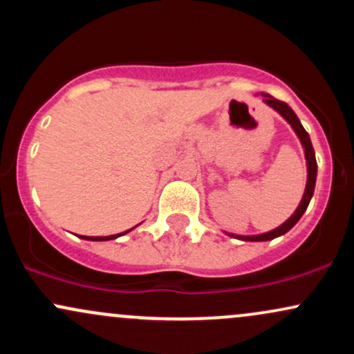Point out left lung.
Returning a JSON list of instances; mask_svg holds the SVG:
<instances>
[{"mask_svg": "<svg viewBox=\"0 0 354 354\" xmlns=\"http://www.w3.org/2000/svg\"><path fill=\"white\" fill-rule=\"evenodd\" d=\"M263 95V101L268 104V106H271L274 109V111H278L279 115H281L284 120L290 123L291 128H293V131L296 133V136L299 138V141H301V146L304 148V158H306V168H308V180H306V188H304V194L301 198V203L298 205V208L293 214H291L290 218L286 219V221L283 223L281 226H278V228L268 231V233H263V234H253V236H241V234H233V233H226L230 234V236L236 238V239H241V241H270V239H274L278 236H281V234L288 233L296 223L299 221V218L303 216V213L306 211L308 205H310L311 198H313V193H315V185H316V173H318V165H316V158H315V149H313V145H311V140H310V135L306 133V129L303 128L301 121L298 120V116L295 115V111L288 106L284 101H279L273 98L271 95H266V93H261Z\"/></svg>", "mask_w": 354, "mask_h": 354, "instance_id": "1", "label": "left lung"}]
</instances>
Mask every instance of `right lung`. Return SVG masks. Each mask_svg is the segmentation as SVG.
<instances>
[{
  "label": "right lung",
  "instance_id": "obj_1",
  "mask_svg": "<svg viewBox=\"0 0 354 354\" xmlns=\"http://www.w3.org/2000/svg\"><path fill=\"white\" fill-rule=\"evenodd\" d=\"M135 228H136V226H135ZM135 228H131V230H135ZM131 230L124 231V233H120V234H111V236H80V238L88 239V241H109V239H116V238L123 236V234L129 233V231H131Z\"/></svg>",
  "mask_w": 354,
  "mask_h": 354
}]
</instances>
